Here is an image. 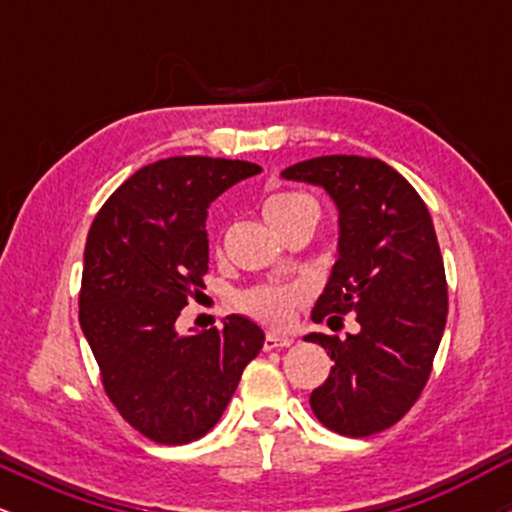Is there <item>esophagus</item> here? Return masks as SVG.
<instances>
[{
    "mask_svg": "<svg viewBox=\"0 0 512 512\" xmlns=\"http://www.w3.org/2000/svg\"><path fill=\"white\" fill-rule=\"evenodd\" d=\"M291 344H293V339L291 337H284V334L269 332L267 337H264V349H267V351L286 349V346H291Z\"/></svg>",
    "mask_w": 512,
    "mask_h": 512,
    "instance_id": "esophagus-1",
    "label": "esophagus"
}]
</instances>
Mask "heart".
<instances>
[{
	"label": "heart",
	"instance_id": "obj_1",
	"mask_svg": "<svg viewBox=\"0 0 512 512\" xmlns=\"http://www.w3.org/2000/svg\"><path fill=\"white\" fill-rule=\"evenodd\" d=\"M305 207H315V202L303 192H276L264 202V219L276 226L286 216ZM305 296H308V291L303 284H267L240 293L238 305L255 320L267 322V325H284V322H289L291 310L301 305Z\"/></svg>",
	"mask_w": 512,
	"mask_h": 512
}]
</instances>
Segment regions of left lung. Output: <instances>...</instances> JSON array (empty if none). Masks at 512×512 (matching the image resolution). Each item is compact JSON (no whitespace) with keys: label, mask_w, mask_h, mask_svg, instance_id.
Segmentation results:
<instances>
[{"label":"left lung","mask_w":512,"mask_h":512,"mask_svg":"<svg viewBox=\"0 0 512 512\" xmlns=\"http://www.w3.org/2000/svg\"><path fill=\"white\" fill-rule=\"evenodd\" d=\"M281 178L322 187L339 211L337 262L313 320L332 330L342 315L358 322L346 339L305 334L334 361L310 407L334 433L373 436L419 399L443 337L448 284L436 228L419 192L378 158L317 156Z\"/></svg>","instance_id":"1"}]
</instances>
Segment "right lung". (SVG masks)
Listing matches in <instances>:
<instances>
[{"label":"right lung","instance_id":"add662e5","mask_svg":"<svg viewBox=\"0 0 512 512\" xmlns=\"http://www.w3.org/2000/svg\"><path fill=\"white\" fill-rule=\"evenodd\" d=\"M257 163L173 156L139 168L91 223L79 322L110 402L142 436L182 445L216 426L264 332L243 315L178 334L209 269V204Z\"/></svg>","mask_w":512,"mask_h":512}]
</instances>
